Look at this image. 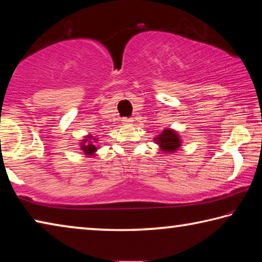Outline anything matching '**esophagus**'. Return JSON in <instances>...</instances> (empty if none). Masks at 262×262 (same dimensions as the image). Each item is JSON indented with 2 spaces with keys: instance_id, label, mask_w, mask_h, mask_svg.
Instances as JSON below:
<instances>
[{
  "instance_id": "esophagus-1",
  "label": "esophagus",
  "mask_w": 262,
  "mask_h": 262,
  "mask_svg": "<svg viewBox=\"0 0 262 262\" xmlns=\"http://www.w3.org/2000/svg\"><path fill=\"white\" fill-rule=\"evenodd\" d=\"M133 121H134V120H133L132 118H122V122L125 123V125H128V123H132Z\"/></svg>"
}]
</instances>
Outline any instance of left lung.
Instances as JSON below:
<instances>
[{"label": "left lung", "mask_w": 262, "mask_h": 262, "mask_svg": "<svg viewBox=\"0 0 262 262\" xmlns=\"http://www.w3.org/2000/svg\"><path fill=\"white\" fill-rule=\"evenodd\" d=\"M156 141L158 142L159 147L162 148L163 151L166 152H173L174 150L180 147L179 136L171 129L163 130V133L157 137Z\"/></svg>", "instance_id": "left-lung-1"}]
</instances>
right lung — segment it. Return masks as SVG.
Masks as SVG:
<instances>
[{"label": "right lung", "instance_id": "obj_1", "mask_svg": "<svg viewBox=\"0 0 262 262\" xmlns=\"http://www.w3.org/2000/svg\"><path fill=\"white\" fill-rule=\"evenodd\" d=\"M84 142H86V141H84ZM82 147H83L82 149L84 150V152H85L86 155H92L97 150L95 144H92V142H88L85 145H82Z\"/></svg>", "mask_w": 262, "mask_h": 262}]
</instances>
